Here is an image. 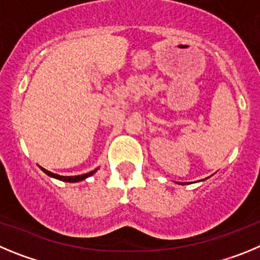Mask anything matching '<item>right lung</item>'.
Segmentation results:
<instances>
[{
	"mask_svg": "<svg viewBox=\"0 0 260 260\" xmlns=\"http://www.w3.org/2000/svg\"><path fill=\"white\" fill-rule=\"evenodd\" d=\"M41 170H43L46 175H49V176L55 177V179L62 180V181H67V182H78V181H81V180L86 179V177L92 176V175L94 174V172H95V170H94V171H90V172H88V174L79 175V176H60V175L53 174V172H50V171L45 170V168H43V167H41Z\"/></svg>",
	"mask_w": 260,
	"mask_h": 260,
	"instance_id": "right-lung-1",
	"label": "right lung"
}]
</instances>
